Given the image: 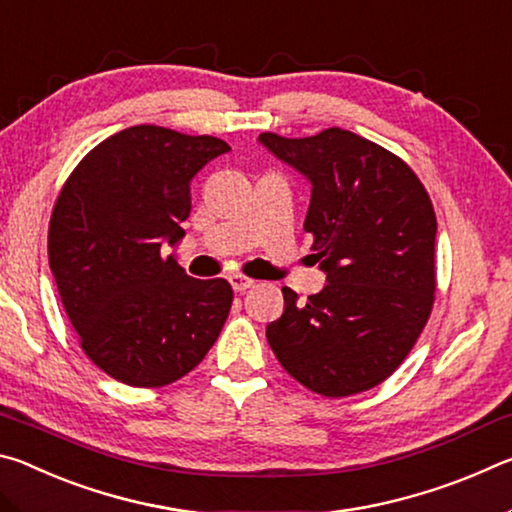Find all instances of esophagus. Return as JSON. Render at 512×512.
I'll return each instance as SVG.
<instances>
[{
  "instance_id": "34e87169",
  "label": "esophagus",
  "mask_w": 512,
  "mask_h": 512,
  "mask_svg": "<svg viewBox=\"0 0 512 512\" xmlns=\"http://www.w3.org/2000/svg\"><path fill=\"white\" fill-rule=\"evenodd\" d=\"M230 284H232V289H235L237 293H244L246 289L255 287V280H250V277H246V275L235 273V275H230Z\"/></svg>"
}]
</instances>
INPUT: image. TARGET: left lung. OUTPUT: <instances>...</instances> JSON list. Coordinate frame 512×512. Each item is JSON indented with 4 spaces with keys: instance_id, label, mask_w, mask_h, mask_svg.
Instances as JSON below:
<instances>
[{
    "instance_id": "1",
    "label": "left lung",
    "mask_w": 512,
    "mask_h": 512,
    "mask_svg": "<svg viewBox=\"0 0 512 512\" xmlns=\"http://www.w3.org/2000/svg\"><path fill=\"white\" fill-rule=\"evenodd\" d=\"M259 144L311 185L305 232L327 282L307 302L282 289L268 345L309 391H368L393 375L431 314L436 214L427 189L397 155L343 128L300 140L262 133Z\"/></svg>"
}]
</instances>
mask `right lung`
I'll use <instances>...</instances> for the list:
<instances>
[{
  "instance_id": "obj_1",
  "label": "right lung",
  "mask_w": 512,
  "mask_h": 512,
  "mask_svg": "<svg viewBox=\"0 0 512 512\" xmlns=\"http://www.w3.org/2000/svg\"><path fill=\"white\" fill-rule=\"evenodd\" d=\"M219 137L133 126L103 140L67 178L49 221V266L81 348L110 377L158 388L185 377L219 339L232 287L196 280L178 246Z\"/></svg>"
}]
</instances>
